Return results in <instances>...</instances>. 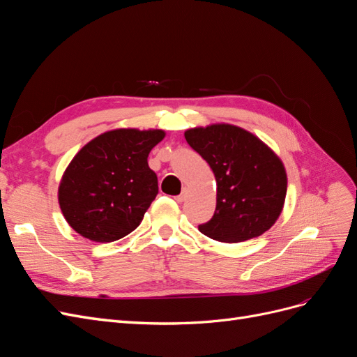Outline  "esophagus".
<instances>
[{"label":"esophagus","mask_w":357,"mask_h":357,"mask_svg":"<svg viewBox=\"0 0 357 357\" xmlns=\"http://www.w3.org/2000/svg\"><path fill=\"white\" fill-rule=\"evenodd\" d=\"M177 202H183V201H185L186 199V192H181L180 193V195H177L176 198H174Z\"/></svg>","instance_id":"esophagus-1"}]
</instances>
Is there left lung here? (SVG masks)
<instances>
[{
    "mask_svg": "<svg viewBox=\"0 0 357 357\" xmlns=\"http://www.w3.org/2000/svg\"><path fill=\"white\" fill-rule=\"evenodd\" d=\"M185 138L218 183L215 211L198 229L215 241L241 243L271 228L287 190L284 165L273 150L245 129L225 123L188 129Z\"/></svg>",
    "mask_w": 357,
    "mask_h": 357,
    "instance_id": "1",
    "label": "left lung"
}]
</instances>
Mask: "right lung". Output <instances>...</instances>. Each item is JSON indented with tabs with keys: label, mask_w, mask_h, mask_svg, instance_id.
<instances>
[{
	"label": "right lung",
	"mask_w": 357,
	"mask_h": 357,
	"mask_svg": "<svg viewBox=\"0 0 357 357\" xmlns=\"http://www.w3.org/2000/svg\"><path fill=\"white\" fill-rule=\"evenodd\" d=\"M164 137L160 129H114L74 156L58 198L75 232L96 243H112L137 228L158 195V177L147 156Z\"/></svg>",
	"instance_id": "add662e5"
}]
</instances>
